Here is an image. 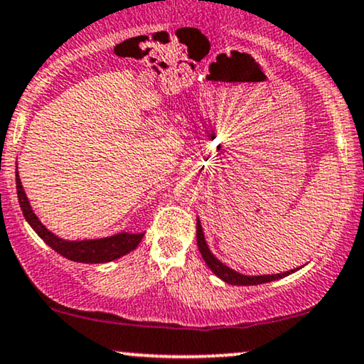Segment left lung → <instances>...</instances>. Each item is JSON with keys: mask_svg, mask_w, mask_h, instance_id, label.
I'll return each instance as SVG.
<instances>
[{"mask_svg": "<svg viewBox=\"0 0 364 364\" xmlns=\"http://www.w3.org/2000/svg\"><path fill=\"white\" fill-rule=\"evenodd\" d=\"M196 243H198V248H200L201 257H203L205 264L210 267L211 272H213L216 277L222 279L223 282L232 284V285H259V284H265V282H272V280L287 277L289 274H294L296 270H299V269H294V270H289V272L272 274V275H243L240 272H237V270L230 269V267L225 265L223 262H220L210 252L208 243H206V240H205L203 228H201V223L198 218H196Z\"/></svg>", "mask_w": 364, "mask_h": 364, "instance_id": "obj_1", "label": "left lung"}]
</instances>
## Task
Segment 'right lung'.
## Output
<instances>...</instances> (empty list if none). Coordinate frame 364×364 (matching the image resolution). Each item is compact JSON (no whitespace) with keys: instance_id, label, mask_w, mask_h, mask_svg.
I'll use <instances>...</instances> for the list:
<instances>
[{"instance_id":"add662e5","label":"right lung","mask_w":364,"mask_h":364,"mask_svg":"<svg viewBox=\"0 0 364 364\" xmlns=\"http://www.w3.org/2000/svg\"><path fill=\"white\" fill-rule=\"evenodd\" d=\"M16 195L18 201H20V208L23 211L26 222L30 227L38 233V237L52 247L55 252L63 255L68 260L80 262V264H105V262H112L116 259H121L122 255L129 254L139 245V242L144 237V233H127L121 232L117 235L97 238V240H63L50 232L43 223L40 222L38 216L33 213L31 205L26 196L25 190H23L20 176L16 171Z\"/></svg>"}]
</instances>
